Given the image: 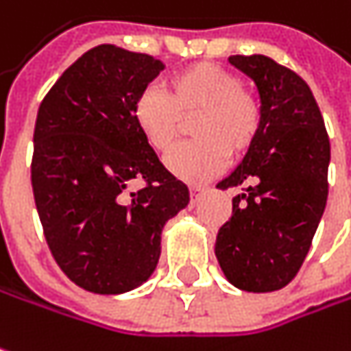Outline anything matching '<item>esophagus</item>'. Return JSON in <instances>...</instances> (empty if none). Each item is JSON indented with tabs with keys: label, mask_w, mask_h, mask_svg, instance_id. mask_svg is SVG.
<instances>
[{
	"label": "esophagus",
	"mask_w": 351,
	"mask_h": 351,
	"mask_svg": "<svg viewBox=\"0 0 351 351\" xmlns=\"http://www.w3.org/2000/svg\"><path fill=\"white\" fill-rule=\"evenodd\" d=\"M189 191H191V199H193V202H197V199H199V195H202V193H206L208 188H206V186H191Z\"/></svg>",
	"instance_id": "obj_1"
}]
</instances>
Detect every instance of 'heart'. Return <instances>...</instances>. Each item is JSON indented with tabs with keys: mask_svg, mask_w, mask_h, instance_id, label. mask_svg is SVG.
Returning a JSON list of instances; mask_svg holds the SVG:
<instances>
[{
	"mask_svg": "<svg viewBox=\"0 0 351 351\" xmlns=\"http://www.w3.org/2000/svg\"><path fill=\"white\" fill-rule=\"evenodd\" d=\"M165 91L147 86L134 101V121L147 145L165 152L176 141L180 117L191 121V143L173 147L165 156L169 173L184 182H204L219 173L230 152L243 154L262 128V106L234 71L215 63H195L173 73Z\"/></svg>",
	"mask_w": 351,
	"mask_h": 351,
	"instance_id": "heart-1",
	"label": "heart"
}]
</instances>
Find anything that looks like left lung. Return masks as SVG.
<instances>
[{
    "mask_svg": "<svg viewBox=\"0 0 351 351\" xmlns=\"http://www.w3.org/2000/svg\"><path fill=\"white\" fill-rule=\"evenodd\" d=\"M230 63L258 88L262 128L239 165L217 184L241 186L215 238L226 280L243 291L288 286L306 260L326 210L330 139L310 86L265 56Z\"/></svg>",
    "mask_w": 351,
    "mask_h": 351,
    "instance_id": "left-lung-1",
    "label": "left lung"
}]
</instances>
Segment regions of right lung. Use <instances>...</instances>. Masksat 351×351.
Here are the masks:
<instances>
[{
    "mask_svg": "<svg viewBox=\"0 0 351 351\" xmlns=\"http://www.w3.org/2000/svg\"><path fill=\"white\" fill-rule=\"evenodd\" d=\"M163 69L115 45L86 51L43 97L32 186L47 245L63 274L91 293L139 288L162 254L167 219L189 204L134 121V101ZM134 179L146 188L127 193Z\"/></svg>",
    "mask_w": 351,
    "mask_h": 351,
    "instance_id": "add662e5",
    "label": "right lung"
}]
</instances>
